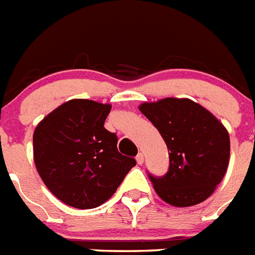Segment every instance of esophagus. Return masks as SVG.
Listing matches in <instances>:
<instances>
[{
    "mask_svg": "<svg viewBox=\"0 0 255 255\" xmlns=\"http://www.w3.org/2000/svg\"><path fill=\"white\" fill-rule=\"evenodd\" d=\"M135 159H137V163L138 164H142V163L144 162V156L142 152H138V155L135 156Z\"/></svg>",
    "mask_w": 255,
    "mask_h": 255,
    "instance_id": "1",
    "label": "esophagus"
}]
</instances>
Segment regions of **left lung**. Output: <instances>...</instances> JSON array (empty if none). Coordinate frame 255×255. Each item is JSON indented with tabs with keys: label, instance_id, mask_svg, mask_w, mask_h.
I'll use <instances>...</instances> for the list:
<instances>
[{
	"label": "left lung",
	"instance_id": "left-lung-1",
	"mask_svg": "<svg viewBox=\"0 0 255 255\" xmlns=\"http://www.w3.org/2000/svg\"><path fill=\"white\" fill-rule=\"evenodd\" d=\"M139 111L158 129L168 148L167 174H148L158 196L174 207L207 200L229 164L231 140L225 126L189 99L167 97L143 103Z\"/></svg>",
	"mask_w": 255,
	"mask_h": 255
}]
</instances>
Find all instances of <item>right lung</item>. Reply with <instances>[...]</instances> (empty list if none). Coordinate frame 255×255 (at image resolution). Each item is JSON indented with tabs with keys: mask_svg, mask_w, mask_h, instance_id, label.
I'll return each instance as SVG.
<instances>
[{
	"mask_svg": "<svg viewBox=\"0 0 255 255\" xmlns=\"http://www.w3.org/2000/svg\"><path fill=\"white\" fill-rule=\"evenodd\" d=\"M111 109L92 100H70L35 128L38 174L59 200L73 208L104 204L137 163L118 152L117 135L104 128Z\"/></svg>",
	"mask_w": 255,
	"mask_h": 255,
	"instance_id": "add662e5",
	"label": "right lung"
}]
</instances>
